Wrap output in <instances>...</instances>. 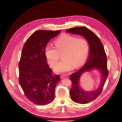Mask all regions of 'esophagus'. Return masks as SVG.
I'll return each mask as SVG.
<instances>
[{
	"label": "esophagus",
	"instance_id": "1",
	"mask_svg": "<svg viewBox=\"0 0 122 122\" xmlns=\"http://www.w3.org/2000/svg\"><path fill=\"white\" fill-rule=\"evenodd\" d=\"M60 77H61V78H67L68 77V76L67 75H65V74H62L61 75V76H60Z\"/></svg>",
	"mask_w": 122,
	"mask_h": 122
}]
</instances>
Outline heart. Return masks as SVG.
<instances>
[{"mask_svg":"<svg viewBox=\"0 0 122 122\" xmlns=\"http://www.w3.org/2000/svg\"><path fill=\"white\" fill-rule=\"evenodd\" d=\"M55 47L48 45L45 49V54L50 65L55 67L59 61V54H62L61 61L56 68V71L64 72L72 68H77L84 62L89 51L87 39L83 37L78 38L69 34L59 36L54 42Z\"/></svg>","mask_w":122,"mask_h":122,"instance_id":"obj_1","label":"heart"}]
</instances>
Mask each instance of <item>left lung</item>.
Masks as SVG:
<instances>
[{
  "label": "left lung",
  "instance_id": "left-lung-1",
  "mask_svg": "<svg viewBox=\"0 0 122 122\" xmlns=\"http://www.w3.org/2000/svg\"><path fill=\"white\" fill-rule=\"evenodd\" d=\"M67 32L79 34L87 39L90 49V54L87 62L77 72L72 73L70 77L72 81V88L70 94L75 102L85 104L95 99L101 94L108 75L107 59L101 41L93 31L85 27H79L68 29ZM93 68L100 70L102 74V83L96 91L86 92L79 85V80L81 74Z\"/></svg>",
  "mask_w": 122,
  "mask_h": 122
}]
</instances>
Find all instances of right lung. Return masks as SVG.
<instances>
[{
	"label": "right lung",
	"mask_w": 122,
	"mask_h": 122,
	"mask_svg": "<svg viewBox=\"0 0 122 122\" xmlns=\"http://www.w3.org/2000/svg\"><path fill=\"white\" fill-rule=\"evenodd\" d=\"M60 31L35 32L26 40L22 51L19 81L26 97L37 105H46L54 100L55 88L60 81L59 75L49 68L45 54L47 43Z\"/></svg>",
	"instance_id": "add662e5"
}]
</instances>
